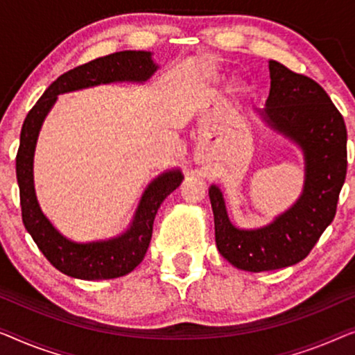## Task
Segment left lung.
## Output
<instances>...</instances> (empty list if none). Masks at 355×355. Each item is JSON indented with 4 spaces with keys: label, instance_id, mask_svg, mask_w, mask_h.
Instances as JSON below:
<instances>
[{
    "label": "left lung",
    "instance_id": "obj_1",
    "mask_svg": "<svg viewBox=\"0 0 355 355\" xmlns=\"http://www.w3.org/2000/svg\"><path fill=\"white\" fill-rule=\"evenodd\" d=\"M268 71L270 93L257 114L302 151L301 196L268 225L246 230L230 220L222 189L209 188L218 252L248 272L277 270L307 257L333 222L347 171L346 125L325 89L277 61H268Z\"/></svg>",
    "mask_w": 355,
    "mask_h": 355
}]
</instances>
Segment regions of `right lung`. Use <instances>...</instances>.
<instances>
[{"instance_id": "1", "label": "right lung", "mask_w": 355, "mask_h": 355, "mask_svg": "<svg viewBox=\"0 0 355 355\" xmlns=\"http://www.w3.org/2000/svg\"><path fill=\"white\" fill-rule=\"evenodd\" d=\"M159 66L149 51H121L98 58L62 73L49 85L43 96L30 109L21 130L16 157V173L21 193L22 220L40 251L59 272L78 279H109L123 277L139 266L153 236V223L164 199L183 182L180 168H172L154 178L141 199L125 232L109 239L77 243L64 236L40 207L33 184V156L40 130L59 94L98 85L132 82L144 83Z\"/></svg>"}]
</instances>
